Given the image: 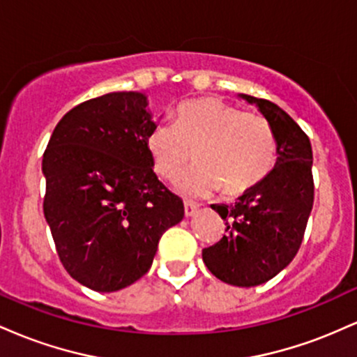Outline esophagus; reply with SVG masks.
Segmentation results:
<instances>
[{
	"label": "esophagus",
	"mask_w": 357,
	"mask_h": 357,
	"mask_svg": "<svg viewBox=\"0 0 357 357\" xmlns=\"http://www.w3.org/2000/svg\"><path fill=\"white\" fill-rule=\"evenodd\" d=\"M196 211H198V204L195 203H184V215L190 218V216H195Z\"/></svg>",
	"instance_id": "1"
}]
</instances>
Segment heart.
<instances>
[{"instance_id":"b5f03b06","label":"heart","mask_w":357,"mask_h":357,"mask_svg":"<svg viewBox=\"0 0 357 357\" xmlns=\"http://www.w3.org/2000/svg\"><path fill=\"white\" fill-rule=\"evenodd\" d=\"M155 174L174 181L195 154L196 165L183 174L188 196L218 191L238 196L255 188L277 162V139L261 116L228 102L204 97L176 109L174 124L158 122L146 137Z\"/></svg>"}]
</instances>
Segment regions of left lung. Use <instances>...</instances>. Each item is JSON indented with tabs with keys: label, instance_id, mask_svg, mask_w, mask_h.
<instances>
[{
	"label": "left lung",
	"instance_id": "8db88e82",
	"mask_svg": "<svg viewBox=\"0 0 357 357\" xmlns=\"http://www.w3.org/2000/svg\"><path fill=\"white\" fill-rule=\"evenodd\" d=\"M255 104L277 139L272 173L231 204H211L225 221L218 243L203 261L221 282L255 287L282 272L301 248L314 204L312 147L304 130L273 102L240 93Z\"/></svg>",
	"mask_w": 357,
	"mask_h": 357
}]
</instances>
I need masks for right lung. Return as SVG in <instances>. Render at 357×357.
Masks as SVG:
<instances>
[{"instance_id":"obj_1","label":"right lung","mask_w":357,"mask_h":357,"mask_svg":"<svg viewBox=\"0 0 357 357\" xmlns=\"http://www.w3.org/2000/svg\"><path fill=\"white\" fill-rule=\"evenodd\" d=\"M155 122L141 92H112L68 110L43 154V213L72 278L116 292L153 265L181 198L153 171L146 137Z\"/></svg>"}]
</instances>
